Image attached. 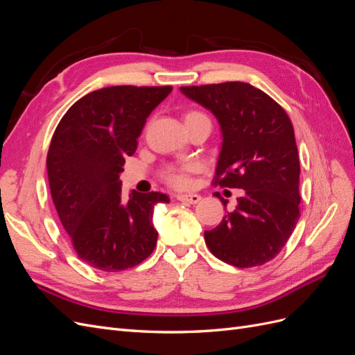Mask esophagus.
<instances>
[{
	"label": "esophagus",
	"instance_id": "obj_1",
	"mask_svg": "<svg viewBox=\"0 0 355 355\" xmlns=\"http://www.w3.org/2000/svg\"><path fill=\"white\" fill-rule=\"evenodd\" d=\"M176 198L187 204H197L201 201V197L198 194H179Z\"/></svg>",
	"mask_w": 355,
	"mask_h": 355
}]
</instances>
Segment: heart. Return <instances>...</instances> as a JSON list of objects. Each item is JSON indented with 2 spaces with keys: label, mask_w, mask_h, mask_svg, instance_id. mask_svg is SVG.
<instances>
[{
  "label": "heart",
  "mask_w": 355,
  "mask_h": 355,
  "mask_svg": "<svg viewBox=\"0 0 355 355\" xmlns=\"http://www.w3.org/2000/svg\"><path fill=\"white\" fill-rule=\"evenodd\" d=\"M192 115H201L200 112H188L185 118L192 116ZM196 170V164L188 163V164H182V166H167L163 170V178L168 182L170 185H173L176 188H184L188 185L189 180V173Z\"/></svg>",
  "instance_id": "1"
}]
</instances>
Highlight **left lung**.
<instances>
[{
	"label": "left lung",
	"mask_w": 355,
	"mask_h": 355,
	"mask_svg": "<svg viewBox=\"0 0 355 355\" xmlns=\"http://www.w3.org/2000/svg\"><path fill=\"white\" fill-rule=\"evenodd\" d=\"M180 92L209 110L220 125L214 184L244 189L235 210L204 232L207 247L237 268L270 262L299 219L300 167L292 121L280 105L249 83L189 85Z\"/></svg>",
	"instance_id": "obj_1"
}]
</instances>
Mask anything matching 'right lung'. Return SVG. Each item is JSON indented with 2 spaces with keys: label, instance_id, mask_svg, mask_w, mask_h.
<instances>
[{
  "label": "right lung",
  "instance_id": "add662e5",
  "mask_svg": "<svg viewBox=\"0 0 355 355\" xmlns=\"http://www.w3.org/2000/svg\"><path fill=\"white\" fill-rule=\"evenodd\" d=\"M164 87L114 85L85 94L62 116L47 154L53 202L80 259L105 272L145 261L158 232L153 214L161 192H121L120 173Z\"/></svg>",
  "mask_w": 355,
  "mask_h": 355
}]
</instances>
